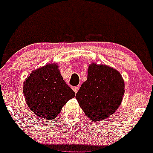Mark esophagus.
I'll use <instances>...</instances> for the list:
<instances>
[{"mask_svg": "<svg viewBox=\"0 0 153 153\" xmlns=\"http://www.w3.org/2000/svg\"><path fill=\"white\" fill-rule=\"evenodd\" d=\"M79 86H75V87H73V90H74V91L75 93H77V91H79Z\"/></svg>", "mask_w": 153, "mask_h": 153, "instance_id": "obj_1", "label": "esophagus"}]
</instances>
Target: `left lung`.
<instances>
[{
    "mask_svg": "<svg viewBox=\"0 0 153 153\" xmlns=\"http://www.w3.org/2000/svg\"><path fill=\"white\" fill-rule=\"evenodd\" d=\"M88 74L76 99L89 119L100 122L111 116L121 105L124 82L119 71L107 65L92 64Z\"/></svg>",
    "mask_w": 153,
    "mask_h": 153,
    "instance_id": "8db88e82",
    "label": "left lung"
}]
</instances>
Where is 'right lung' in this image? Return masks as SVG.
I'll list each match as a JSON object with an SVG mask.
<instances>
[{
  "instance_id": "obj_1",
  "label": "right lung",
  "mask_w": 153,
  "mask_h": 153,
  "mask_svg": "<svg viewBox=\"0 0 153 153\" xmlns=\"http://www.w3.org/2000/svg\"><path fill=\"white\" fill-rule=\"evenodd\" d=\"M23 94L30 109L47 120L56 118L66 102L75 97L55 64L31 72L23 84Z\"/></svg>"
}]
</instances>
